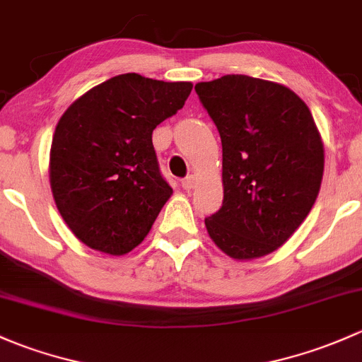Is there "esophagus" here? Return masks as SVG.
I'll return each mask as SVG.
<instances>
[{
  "instance_id": "34e87169",
  "label": "esophagus",
  "mask_w": 362,
  "mask_h": 362,
  "mask_svg": "<svg viewBox=\"0 0 362 362\" xmlns=\"http://www.w3.org/2000/svg\"><path fill=\"white\" fill-rule=\"evenodd\" d=\"M181 186H182V188H185V189H188V192H189V189L195 188V176H193V174H189V176H186L185 180L181 181Z\"/></svg>"
}]
</instances>
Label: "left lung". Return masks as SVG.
I'll use <instances>...</instances> for the list:
<instances>
[{
  "label": "left lung",
  "instance_id": "obj_1",
  "mask_svg": "<svg viewBox=\"0 0 362 362\" xmlns=\"http://www.w3.org/2000/svg\"><path fill=\"white\" fill-rule=\"evenodd\" d=\"M223 144V206L209 237L233 259L277 251L319 195L324 146L307 104L291 88L245 74L195 85Z\"/></svg>",
  "mask_w": 362,
  "mask_h": 362
}]
</instances>
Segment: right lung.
Returning <instances> with one entry per match:
<instances>
[{
  "instance_id": "add662e5",
  "label": "right lung",
  "mask_w": 362,
  "mask_h": 362,
  "mask_svg": "<svg viewBox=\"0 0 362 362\" xmlns=\"http://www.w3.org/2000/svg\"><path fill=\"white\" fill-rule=\"evenodd\" d=\"M192 88L189 81L118 74L64 111L52 139L50 186L62 219L85 245L122 256L148 235L173 195L151 134L185 106Z\"/></svg>"
}]
</instances>
